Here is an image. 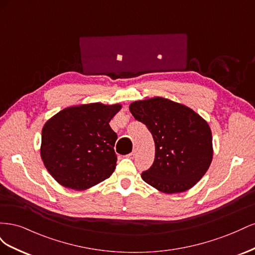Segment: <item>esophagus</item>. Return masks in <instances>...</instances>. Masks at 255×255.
<instances>
[{
    "mask_svg": "<svg viewBox=\"0 0 255 255\" xmlns=\"http://www.w3.org/2000/svg\"><path fill=\"white\" fill-rule=\"evenodd\" d=\"M135 156H136V150L134 149L132 152H130V153L128 154V158H132V159H133Z\"/></svg>",
    "mask_w": 255,
    "mask_h": 255,
    "instance_id": "34e87169",
    "label": "esophagus"
}]
</instances>
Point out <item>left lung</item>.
Segmentation results:
<instances>
[{
	"label": "left lung",
	"instance_id": "obj_1",
	"mask_svg": "<svg viewBox=\"0 0 255 255\" xmlns=\"http://www.w3.org/2000/svg\"><path fill=\"white\" fill-rule=\"evenodd\" d=\"M129 111L146 126L155 143L154 163L141 173L142 180L165 194L195 186L213 159L207 122L189 107L160 97L135 101Z\"/></svg>",
	"mask_w": 255,
	"mask_h": 255
}]
</instances>
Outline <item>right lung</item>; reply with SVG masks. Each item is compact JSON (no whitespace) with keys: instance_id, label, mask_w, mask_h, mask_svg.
<instances>
[{"instance_id":"obj_1","label":"right lung","mask_w":255,"mask_h":255,"mask_svg":"<svg viewBox=\"0 0 255 255\" xmlns=\"http://www.w3.org/2000/svg\"><path fill=\"white\" fill-rule=\"evenodd\" d=\"M120 110V104H83L67 107L45 122L40 155L54 180L85 190L109 179L117 165V134L110 121Z\"/></svg>"}]
</instances>
